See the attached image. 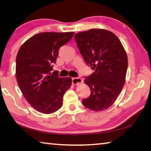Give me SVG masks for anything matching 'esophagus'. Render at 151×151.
<instances>
[{
  "instance_id": "obj_1",
  "label": "esophagus",
  "mask_w": 151,
  "mask_h": 151,
  "mask_svg": "<svg viewBox=\"0 0 151 151\" xmlns=\"http://www.w3.org/2000/svg\"><path fill=\"white\" fill-rule=\"evenodd\" d=\"M83 82V80L81 78H72V84L73 85H78L82 83Z\"/></svg>"
}]
</instances>
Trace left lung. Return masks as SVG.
<instances>
[{
  "label": "left lung",
  "mask_w": 151,
  "mask_h": 151,
  "mask_svg": "<svg viewBox=\"0 0 151 151\" xmlns=\"http://www.w3.org/2000/svg\"><path fill=\"white\" fill-rule=\"evenodd\" d=\"M75 40L86 63L94 70L84 79L91 94L82 102L93 111H102L115 102L124 86L127 53L119 38L106 29L78 32Z\"/></svg>",
  "instance_id": "left-lung-1"
}]
</instances>
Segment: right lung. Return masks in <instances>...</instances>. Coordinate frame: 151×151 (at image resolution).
<instances>
[{"label": "right lung", "mask_w": 151, "mask_h": 151, "mask_svg": "<svg viewBox=\"0 0 151 151\" xmlns=\"http://www.w3.org/2000/svg\"><path fill=\"white\" fill-rule=\"evenodd\" d=\"M75 32H42L31 37L16 56V75L20 90L30 105L49 114L63 106V98L72 84L70 77L52 74L59 48L72 39Z\"/></svg>", "instance_id": "obj_1"}]
</instances>
